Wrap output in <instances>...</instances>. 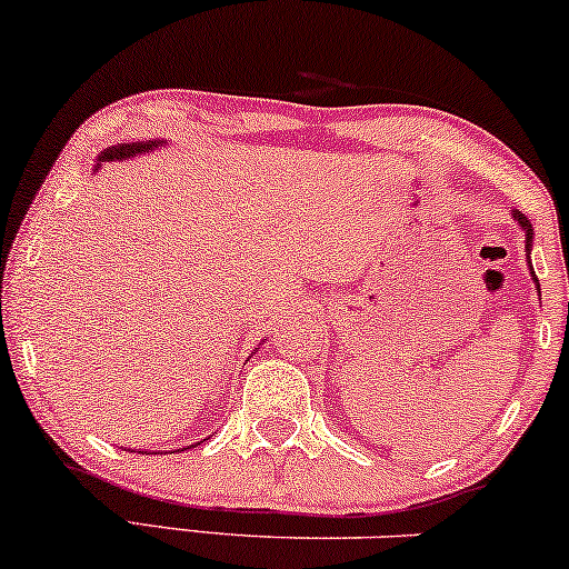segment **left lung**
<instances>
[{
    "label": "left lung",
    "instance_id": "left-lung-1",
    "mask_svg": "<svg viewBox=\"0 0 569 569\" xmlns=\"http://www.w3.org/2000/svg\"><path fill=\"white\" fill-rule=\"evenodd\" d=\"M511 219H515L525 229V240H528V261H530V248H532V227H530V221L525 219V213H520V210H511ZM530 277H532V282L538 284L536 271H532V269H530Z\"/></svg>",
    "mask_w": 569,
    "mask_h": 569
}]
</instances>
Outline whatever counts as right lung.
<instances>
[{
	"mask_svg": "<svg viewBox=\"0 0 569 569\" xmlns=\"http://www.w3.org/2000/svg\"><path fill=\"white\" fill-rule=\"evenodd\" d=\"M156 147H163V142H123V144L108 147V150H102V156L97 158V163L91 171H97L104 160H126V158H134V156H144V152H152Z\"/></svg>",
	"mask_w": 569,
	"mask_h": 569,
	"instance_id": "right-lung-1",
	"label": "right lung"
}]
</instances>
